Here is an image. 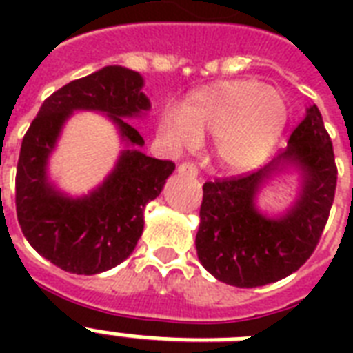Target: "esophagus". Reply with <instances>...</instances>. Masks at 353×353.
<instances>
[{
    "instance_id": "1",
    "label": "esophagus",
    "mask_w": 353,
    "mask_h": 353,
    "mask_svg": "<svg viewBox=\"0 0 353 353\" xmlns=\"http://www.w3.org/2000/svg\"><path fill=\"white\" fill-rule=\"evenodd\" d=\"M177 172H179V174H185V176L196 177L198 176V166L194 165V163H181V165L177 166Z\"/></svg>"
}]
</instances>
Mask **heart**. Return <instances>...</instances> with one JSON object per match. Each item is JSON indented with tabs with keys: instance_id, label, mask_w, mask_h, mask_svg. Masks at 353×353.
I'll return each mask as SVG.
<instances>
[{
	"instance_id": "obj_1",
	"label": "heart",
	"mask_w": 353,
	"mask_h": 353,
	"mask_svg": "<svg viewBox=\"0 0 353 353\" xmlns=\"http://www.w3.org/2000/svg\"><path fill=\"white\" fill-rule=\"evenodd\" d=\"M290 119L282 93L252 80L221 82L196 91L177 108H165L159 132L176 146L216 135L221 166L241 172L260 165L279 143Z\"/></svg>"
}]
</instances>
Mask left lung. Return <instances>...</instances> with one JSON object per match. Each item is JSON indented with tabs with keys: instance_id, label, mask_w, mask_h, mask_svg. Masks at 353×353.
<instances>
[{
	"instance_id": "left-lung-1",
	"label": "left lung",
	"mask_w": 353,
	"mask_h": 353,
	"mask_svg": "<svg viewBox=\"0 0 353 353\" xmlns=\"http://www.w3.org/2000/svg\"><path fill=\"white\" fill-rule=\"evenodd\" d=\"M295 164L303 170L297 203L280 219L254 205L257 188L274 171ZM337 187L334 146L319 108L290 135L288 148L269 165L243 176L207 181L199 209L196 249L212 276L236 288H256L295 273L317 247Z\"/></svg>"
}]
</instances>
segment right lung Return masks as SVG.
Returning a JSON list of instances; mask_svg holds the SVG:
<instances>
[{
	"label": "right lung",
	"instance_id": "1",
	"mask_svg": "<svg viewBox=\"0 0 353 353\" xmlns=\"http://www.w3.org/2000/svg\"><path fill=\"white\" fill-rule=\"evenodd\" d=\"M143 77L108 65L54 91L30 122L16 168V214L21 231L41 256L63 271L97 274L126 260L144 227V207L165 187L176 165L135 148L121 154L101 187L68 198L47 181V157L74 110L106 113L128 146H143L141 133L123 117L148 112Z\"/></svg>",
	"mask_w": 353,
	"mask_h": 353
}]
</instances>
